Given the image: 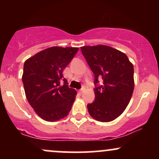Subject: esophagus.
<instances>
[{"label":"esophagus","instance_id":"34e87169","mask_svg":"<svg viewBox=\"0 0 159 159\" xmlns=\"http://www.w3.org/2000/svg\"><path fill=\"white\" fill-rule=\"evenodd\" d=\"M84 91V88H82L81 90H80L79 91H78V92H79L80 94H82V93H83Z\"/></svg>","mask_w":159,"mask_h":159}]
</instances>
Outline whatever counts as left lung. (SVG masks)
Wrapping results in <instances>:
<instances>
[{
    "label": "left lung",
    "instance_id": "obj_1",
    "mask_svg": "<svg viewBox=\"0 0 159 159\" xmlns=\"http://www.w3.org/2000/svg\"><path fill=\"white\" fill-rule=\"evenodd\" d=\"M81 52L95 75V101L87 105L89 114L99 122L114 120L123 113L134 87V67L126 54L104 45L83 46Z\"/></svg>",
    "mask_w": 159,
    "mask_h": 159
}]
</instances>
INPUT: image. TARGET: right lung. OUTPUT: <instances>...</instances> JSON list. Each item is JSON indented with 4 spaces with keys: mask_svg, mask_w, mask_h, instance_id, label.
I'll return each mask as SVG.
<instances>
[{
    "mask_svg": "<svg viewBox=\"0 0 159 159\" xmlns=\"http://www.w3.org/2000/svg\"><path fill=\"white\" fill-rule=\"evenodd\" d=\"M78 48L53 46L25 62L22 82L26 98L37 115L54 122L69 114L77 92L69 88L63 72Z\"/></svg>",
    "mask_w": 159,
    "mask_h": 159,
    "instance_id": "obj_1",
    "label": "right lung"
}]
</instances>
